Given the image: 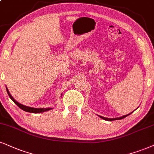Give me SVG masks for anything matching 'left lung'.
<instances>
[{
  "label": "left lung",
  "instance_id": "8db88e82",
  "mask_svg": "<svg viewBox=\"0 0 154 154\" xmlns=\"http://www.w3.org/2000/svg\"><path fill=\"white\" fill-rule=\"evenodd\" d=\"M135 111V110H134ZM133 111V112H134ZM133 112L131 113H130L129 114H127V115H125V116H121V117H119V118H111V119H109V118H106V117H103V116H99L98 115V116H99L100 118H101L102 119H103V120H106V121H114V120H120V119H124V118H126V116H128V115H130L131 113H132Z\"/></svg>",
  "mask_w": 154,
  "mask_h": 154
}]
</instances>
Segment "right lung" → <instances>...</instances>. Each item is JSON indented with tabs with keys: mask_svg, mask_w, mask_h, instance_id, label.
Instances as JSON below:
<instances>
[{
	"mask_svg": "<svg viewBox=\"0 0 154 154\" xmlns=\"http://www.w3.org/2000/svg\"><path fill=\"white\" fill-rule=\"evenodd\" d=\"M6 91H7L9 97H10L11 99L14 102V103H16V105L18 106L19 108H20V109H21L22 110H23L24 111L30 112V113H43V112L48 111H49V110L53 109V108H44V109H37V108L29 107V106H26L23 105V104L18 103V101H16V100L13 98V96L11 95L10 92H9V91H8V89L7 88V87H6Z\"/></svg>",
	"mask_w": 154,
	"mask_h": 154,
	"instance_id": "1",
	"label": "right lung"
}]
</instances>
